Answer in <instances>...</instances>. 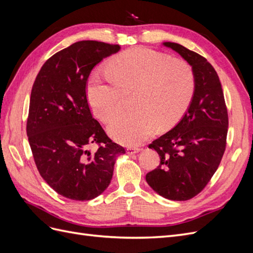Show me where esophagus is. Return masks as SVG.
I'll use <instances>...</instances> for the list:
<instances>
[{"label": "esophagus", "mask_w": 253, "mask_h": 253, "mask_svg": "<svg viewBox=\"0 0 253 253\" xmlns=\"http://www.w3.org/2000/svg\"><path fill=\"white\" fill-rule=\"evenodd\" d=\"M139 151H140V149H137V148H127L126 149V153L128 155L136 154V153H138Z\"/></svg>", "instance_id": "obj_1"}]
</instances>
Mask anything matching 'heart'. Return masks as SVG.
<instances>
[{
  "label": "heart",
  "instance_id": "obj_1",
  "mask_svg": "<svg viewBox=\"0 0 253 253\" xmlns=\"http://www.w3.org/2000/svg\"><path fill=\"white\" fill-rule=\"evenodd\" d=\"M110 76L94 74L87 98L96 116L109 122L124 105L125 94L134 93L133 111L115 117L109 126L113 138L126 145L143 142L159 127H170L181 117L195 91L193 68L149 48H132L109 63Z\"/></svg>",
  "mask_w": 253,
  "mask_h": 253
}]
</instances>
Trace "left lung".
Returning <instances> with one entry per match:
<instances>
[{"label":"left lung","mask_w":253,"mask_h":253,"mask_svg":"<svg viewBox=\"0 0 253 253\" xmlns=\"http://www.w3.org/2000/svg\"><path fill=\"white\" fill-rule=\"evenodd\" d=\"M164 45L192 66L195 91L178 124L149 144L158 153L160 163L145 180L168 200L188 201L202 192L223 158L228 112L218 75L207 59L177 43Z\"/></svg>","instance_id":"obj_1"}]
</instances>
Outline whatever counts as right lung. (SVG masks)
I'll list each match as a JSON object with an SVG mask.
<instances>
[{
    "instance_id": "add662e5",
    "label": "right lung",
    "mask_w": 253,
    "mask_h": 253,
    "mask_svg": "<svg viewBox=\"0 0 253 253\" xmlns=\"http://www.w3.org/2000/svg\"><path fill=\"white\" fill-rule=\"evenodd\" d=\"M120 46L79 41L51 56L30 94L26 132L42 178L60 195L90 201L109 187L124 147L113 142L93 118L86 98L91 70ZM98 144L95 151L88 150Z\"/></svg>"
}]
</instances>
